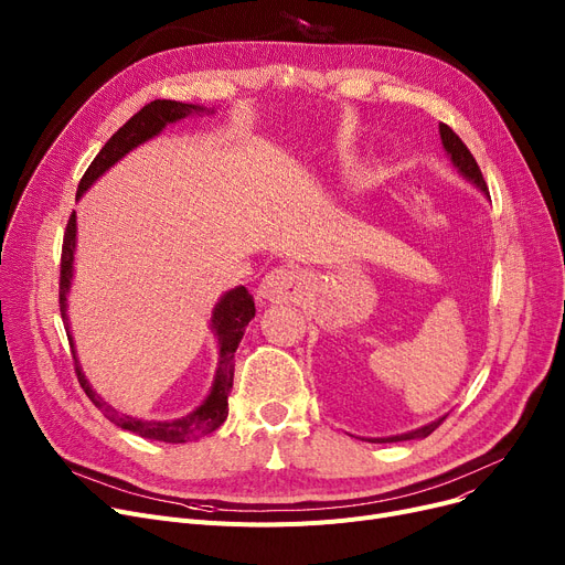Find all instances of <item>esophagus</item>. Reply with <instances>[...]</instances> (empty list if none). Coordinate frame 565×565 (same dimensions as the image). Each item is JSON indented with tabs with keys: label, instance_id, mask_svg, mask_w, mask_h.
Here are the masks:
<instances>
[{
	"label": "esophagus",
	"instance_id": "esophagus-1",
	"mask_svg": "<svg viewBox=\"0 0 565 565\" xmlns=\"http://www.w3.org/2000/svg\"><path fill=\"white\" fill-rule=\"evenodd\" d=\"M302 284H305L302 273L281 265V267H275V270L263 279L260 295L270 302H288L298 298Z\"/></svg>",
	"mask_w": 565,
	"mask_h": 565
}]
</instances>
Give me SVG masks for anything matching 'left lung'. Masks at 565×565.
I'll return each mask as SVG.
<instances>
[{
	"label": "left lung",
	"mask_w": 565,
	"mask_h": 565,
	"mask_svg": "<svg viewBox=\"0 0 565 565\" xmlns=\"http://www.w3.org/2000/svg\"><path fill=\"white\" fill-rule=\"evenodd\" d=\"M439 135H441L444 148H447V153H449L451 162L458 167V171H460L465 178H469V181H471L473 185L481 188V190L490 196L488 185H486V178H483V173H481L477 160H473V156L469 153V148L465 146V141H462L447 124H439ZM444 419H447V417H441V419H437V422H433V424H428V426H424V428L412 430V433H403V435H394V437H384V441H405V439L428 437Z\"/></svg>",
	"instance_id": "8db88e82"
}]
</instances>
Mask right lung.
Listing matches in <instances>:
<instances>
[{"instance_id":"right-lung-1","label":"right lung","mask_w":565,"mask_h":565,"mask_svg":"<svg viewBox=\"0 0 565 565\" xmlns=\"http://www.w3.org/2000/svg\"><path fill=\"white\" fill-rule=\"evenodd\" d=\"M199 111L201 107L196 105H188V103H175V100H153L143 105L130 121H126L121 128H118L109 141L100 148V153L94 158V162L88 164V169L84 171L82 181L77 185V199L84 194V190L92 185L98 175H103L114 162L121 160L128 151H132L135 146H139L141 141L156 137L167 124L178 121V118H185L192 111ZM75 211L68 217L66 224V233H64V245H62V270H58V309H62V318H64V328H66V337L68 343L73 348V339H71V328H68V316H66V295L71 288V279H73V252H75ZM256 316V307H254V298L249 295V290L245 286H237L233 290H228L224 298L217 302L215 311H213V330L217 334L220 341V364H217V375H215V384L213 392L207 396L194 412H190L188 417L175 419V422H141L135 417H126V414H118L111 405H107L100 396H96V392L88 387L86 377L82 375V369L75 360V348H73V360H75V373L79 380V387L84 390V394L92 398V403L105 414V417L116 424L118 428L137 433L139 437L146 439H158V441H167V444H185V441H194L207 433L217 430L228 414V394L233 387V352L237 350V343H241L245 328L249 324V320Z\"/></svg>"}]
</instances>
